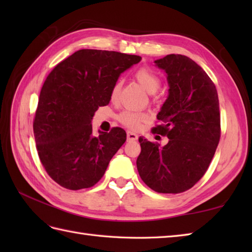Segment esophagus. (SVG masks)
<instances>
[{
	"mask_svg": "<svg viewBox=\"0 0 252 252\" xmlns=\"http://www.w3.org/2000/svg\"><path fill=\"white\" fill-rule=\"evenodd\" d=\"M137 137H138V136H137V134H135V133L130 132V131L126 132V140L129 141V142H131V141H136Z\"/></svg>",
	"mask_w": 252,
	"mask_h": 252,
	"instance_id": "esophagus-1",
	"label": "esophagus"
}]
</instances>
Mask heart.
Masks as SVG:
<instances>
[{"instance_id": "obj_1", "label": "heart", "mask_w": 252, "mask_h": 252, "mask_svg": "<svg viewBox=\"0 0 252 252\" xmlns=\"http://www.w3.org/2000/svg\"><path fill=\"white\" fill-rule=\"evenodd\" d=\"M134 77L142 87L145 89L147 92L154 93L159 89L160 87V78L158 74L155 72L153 69L149 67H141L135 70ZM122 89V81L121 80H117V81L112 84L110 89L109 97L112 103H116L119 98V95ZM149 119V115L145 111H135L126 109L120 112L118 116V120L122 126H125L129 130H138Z\"/></svg>"}]
</instances>
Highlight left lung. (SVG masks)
<instances>
[{"label":"left lung","instance_id":"left-lung-1","mask_svg":"<svg viewBox=\"0 0 252 252\" xmlns=\"http://www.w3.org/2000/svg\"><path fill=\"white\" fill-rule=\"evenodd\" d=\"M168 74L169 97L153 133L168 136L167 145L140 137L136 167L148 187L162 194L191 189L210 165L221 136L215 83L189 57L171 54L155 62Z\"/></svg>","mask_w":252,"mask_h":252}]
</instances>
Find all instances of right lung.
<instances>
[{
	"instance_id": "add662e5",
	"label": "right lung",
	"mask_w": 252,
	"mask_h": 252,
	"mask_svg": "<svg viewBox=\"0 0 252 252\" xmlns=\"http://www.w3.org/2000/svg\"><path fill=\"white\" fill-rule=\"evenodd\" d=\"M141 56L114 51L80 50L49 73L33 119L37 155L46 173L70 190L89 189L103 178L109 161L126 140L121 127L92 134L91 120L109 103L120 73Z\"/></svg>"
}]
</instances>
